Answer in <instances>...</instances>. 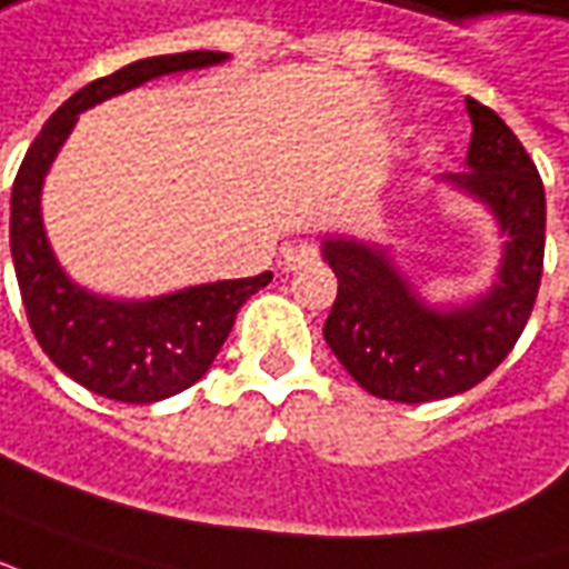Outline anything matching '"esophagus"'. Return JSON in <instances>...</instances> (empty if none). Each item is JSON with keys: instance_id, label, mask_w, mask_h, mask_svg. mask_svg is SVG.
<instances>
[{"instance_id": "34e87169", "label": "esophagus", "mask_w": 569, "mask_h": 569, "mask_svg": "<svg viewBox=\"0 0 569 569\" xmlns=\"http://www.w3.org/2000/svg\"><path fill=\"white\" fill-rule=\"evenodd\" d=\"M311 261H317V246L315 242H299V246H289V249H286L280 268L299 270L305 268V264H311Z\"/></svg>"}]
</instances>
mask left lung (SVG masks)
Masks as SVG:
<instances>
[{"label": "left lung", "mask_w": 569, "mask_h": 569, "mask_svg": "<svg viewBox=\"0 0 569 569\" xmlns=\"http://www.w3.org/2000/svg\"><path fill=\"white\" fill-rule=\"evenodd\" d=\"M473 123L467 168L442 180L482 202L505 233L498 280L486 296L448 311L432 308L386 249L327 236L339 292L323 339L370 396L420 405L473 389L496 370L527 327L542 283L545 187L532 158L492 108L467 99Z\"/></svg>", "instance_id": "1"}]
</instances>
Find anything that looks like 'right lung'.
<instances>
[{
	"mask_svg": "<svg viewBox=\"0 0 569 569\" xmlns=\"http://www.w3.org/2000/svg\"><path fill=\"white\" fill-rule=\"evenodd\" d=\"M227 58L208 49L154 56L92 80L42 123L40 137L33 139L18 168L11 187L9 233L30 330L52 365L96 396L152 405L202 380L233 330L239 308L261 286H268L273 273L264 270L246 280L189 286L146 301H118L87 292L61 270L46 239L40 214L42 180L80 111L154 77L211 68Z\"/></svg>",
	"mask_w": 569,
	"mask_h": 569,
	"instance_id": "right-lung-1",
	"label": "right lung"
}]
</instances>
